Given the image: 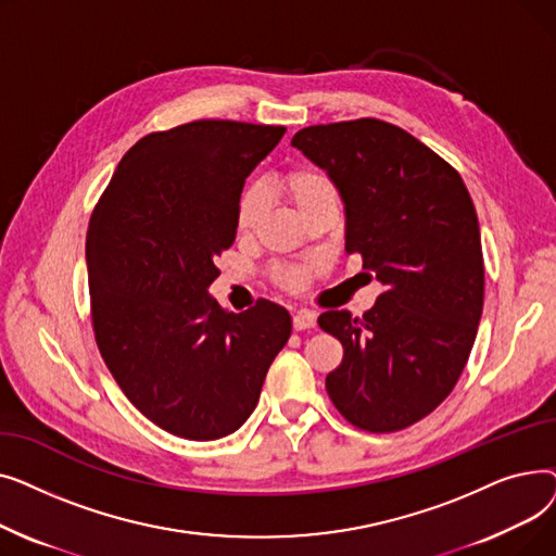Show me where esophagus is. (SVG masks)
<instances>
[{
	"mask_svg": "<svg viewBox=\"0 0 556 556\" xmlns=\"http://www.w3.org/2000/svg\"><path fill=\"white\" fill-rule=\"evenodd\" d=\"M317 325V313L315 311H308V308H302L293 315V327L295 331H304V329H313Z\"/></svg>",
	"mask_w": 556,
	"mask_h": 556,
	"instance_id": "esophagus-1",
	"label": "esophagus"
}]
</instances>
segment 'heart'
I'll return each instance as SVG.
<instances>
[{
  "instance_id": "1",
  "label": "heart",
  "mask_w": 556,
  "mask_h": 556,
  "mask_svg": "<svg viewBox=\"0 0 556 556\" xmlns=\"http://www.w3.org/2000/svg\"><path fill=\"white\" fill-rule=\"evenodd\" d=\"M281 187L290 202L295 204L298 212L304 216L311 212L315 204L338 198L336 187L331 182L329 175L319 168L313 166H298L293 170H288L281 180ZM266 212V195L258 187H248L241 193L239 207H237V227L239 231H250L258 223V218ZM311 275L308 266H295V268H286L281 273V283L286 288H302Z\"/></svg>"
}]
</instances>
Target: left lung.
<instances>
[{"instance_id": "8db88e82", "label": "left lung", "mask_w": 556, "mask_h": 556, "mask_svg": "<svg viewBox=\"0 0 556 556\" xmlns=\"http://www.w3.org/2000/svg\"><path fill=\"white\" fill-rule=\"evenodd\" d=\"M290 143L327 170L344 204V252L383 286L363 317L319 315L344 349L327 392L356 428L403 430L451 394L476 342L484 263L473 200L448 162L388 122L308 126Z\"/></svg>"}]
</instances>
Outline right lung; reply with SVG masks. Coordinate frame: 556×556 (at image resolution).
Segmentation results:
<instances>
[{
  "label": "right lung",
  "mask_w": 556,
  "mask_h": 556,
  "mask_svg": "<svg viewBox=\"0 0 556 556\" xmlns=\"http://www.w3.org/2000/svg\"><path fill=\"white\" fill-rule=\"evenodd\" d=\"M283 126L202 119L139 139L85 241L99 352L137 410L193 442L239 430L293 331L268 300L225 311L214 258L237 239L245 178Z\"/></svg>",
  "instance_id": "obj_1"
}]
</instances>
